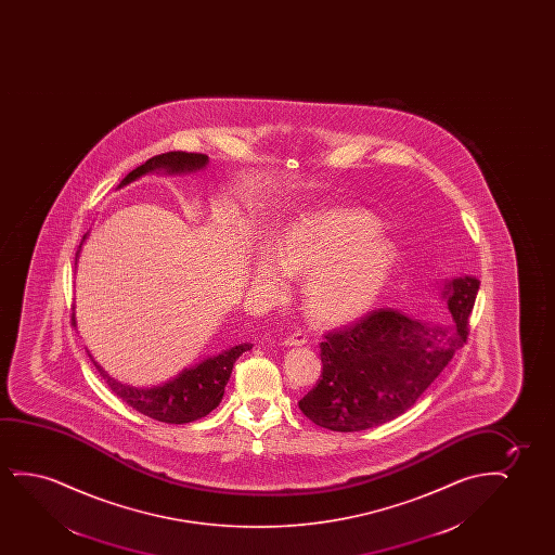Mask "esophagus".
<instances>
[{
  "instance_id": "esophagus-1",
  "label": "esophagus",
  "mask_w": 555,
  "mask_h": 555,
  "mask_svg": "<svg viewBox=\"0 0 555 555\" xmlns=\"http://www.w3.org/2000/svg\"><path fill=\"white\" fill-rule=\"evenodd\" d=\"M307 341H309V337H307L305 332H294V334H289L286 337V345H289V347H301Z\"/></svg>"
}]
</instances>
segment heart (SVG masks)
<instances>
[{
  "mask_svg": "<svg viewBox=\"0 0 555 555\" xmlns=\"http://www.w3.org/2000/svg\"><path fill=\"white\" fill-rule=\"evenodd\" d=\"M379 231V220L358 208L307 214L286 231L279 254H259L254 273L273 289L286 288L289 273L309 274L305 307L312 319L347 324L370 311L395 269V244Z\"/></svg>",
  "mask_w": 555,
  "mask_h": 555,
  "instance_id": "1",
  "label": "heart"
}]
</instances>
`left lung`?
I'll return each instance as SVG.
<instances>
[{
    "mask_svg": "<svg viewBox=\"0 0 555 555\" xmlns=\"http://www.w3.org/2000/svg\"><path fill=\"white\" fill-rule=\"evenodd\" d=\"M478 289L476 276L448 282L449 312L440 322L379 309L324 335L322 375L299 400V410L335 433H358L400 417L468 341Z\"/></svg>",
    "mask_w": 555,
    "mask_h": 555,
    "instance_id": "8db88e82",
    "label": "left lung"
}]
</instances>
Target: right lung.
Returning <instances> with one entry per match:
<instances>
[{
  "label": "right lung",
  "instance_id": "1",
  "mask_svg": "<svg viewBox=\"0 0 555 555\" xmlns=\"http://www.w3.org/2000/svg\"><path fill=\"white\" fill-rule=\"evenodd\" d=\"M208 160L205 153L167 152L155 155L152 159L145 160L144 165L134 168L132 172L122 178L121 185L137 180L145 172H152L155 168H167L168 172H182V170H197L203 168ZM81 248V246H79ZM72 322L76 324L74 314ZM250 343H241L233 349L221 352L218 357L208 358L201 364L193 365L190 370H183L176 379L168 380L160 387L137 388L129 385H121L119 380L112 379L96 362V370L106 379L107 387L114 390L115 395L121 398L122 402L129 403L132 410L144 413L147 417L170 423V425H183L197 418L206 417L210 411L218 408L223 398V390L228 385L233 364L236 358L246 350H250Z\"/></svg>",
  "mask_w": 555,
  "mask_h": 555
}]
</instances>
